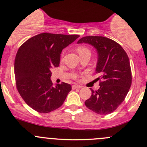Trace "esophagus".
<instances>
[{"mask_svg": "<svg viewBox=\"0 0 147 147\" xmlns=\"http://www.w3.org/2000/svg\"><path fill=\"white\" fill-rule=\"evenodd\" d=\"M82 86H80V85H72V89H77V88H82Z\"/></svg>", "mask_w": 147, "mask_h": 147, "instance_id": "esophagus-1", "label": "esophagus"}]
</instances>
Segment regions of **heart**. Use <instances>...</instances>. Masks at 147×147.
Segmentation results:
<instances>
[{"label": "heart", "mask_w": 147, "mask_h": 147, "mask_svg": "<svg viewBox=\"0 0 147 147\" xmlns=\"http://www.w3.org/2000/svg\"><path fill=\"white\" fill-rule=\"evenodd\" d=\"M77 51H78L79 54L80 55V54H84V53L87 52V51H90L87 49L86 47H85L80 46L77 48Z\"/></svg>", "instance_id": "b5f03b06"}]
</instances>
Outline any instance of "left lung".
Segmentation results:
<instances>
[{"mask_svg":"<svg viewBox=\"0 0 147 147\" xmlns=\"http://www.w3.org/2000/svg\"><path fill=\"white\" fill-rule=\"evenodd\" d=\"M88 43L98 52L96 81L100 88L85 101V105L98 114H108L123 102L132 83L130 61L126 52L114 40L102 36L83 37L77 42Z\"/></svg>","mask_w":147,"mask_h":147,"instance_id":"1","label":"left lung"}]
</instances>
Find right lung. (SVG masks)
Masks as SVG:
<instances>
[{
    "label": "right lung",
    "mask_w": 147,
    "mask_h": 147,
    "mask_svg": "<svg viewBox=\"0 0 147 147\" xmlns=\"http://www.w3.org/2000/svg\"><path fill=\"white\" fill-rule=\"evenodd\" d=\"M79 37L40 33L26 40L17 51L14 61L17 91L36 112L45 114L60 107L72 89L65 82L53 86L51 70L59 67L62 50Z\"/></svg>",
    "instance_id": "add662e5"
}]
</instances>
